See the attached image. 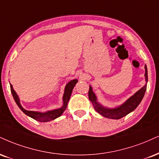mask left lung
I'll return each instance as SVG.
<instances>
[{
	"instance_id": "left-lung-1",
	"label": "left lung",
	"mask_w": 159,
	"mask_h": 159,
	"mask_svg": "<svg viewBox=\"0 0 159 159\" xmlns=\"http://www.w3.org/2000/svg\"><path fill=\"white\" fill-rule=\"evenodd\" d=\"M145 78H146V81H147L148 78H147V66H145ZM147 85H145L144 87L139 89L136 93H135L133 96L128 99L124 104H122L119 107L115 109H107L101 106L96 101V96L93 92L91 87H89L88 95H89V100L93 104L95 110L98 113H100L101 116L108 118H112V119H120V118L127 116L132 111L134 110L139 106V104H140L141 100H142L143 97H144Z\"/></svg>"
}]
</instances>
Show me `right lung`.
<instances>
[{
	"mask_svg": "<svg viewBox=\"0 0 159 159\" xmlns=\"http://www.w3.org/2000/svg\"><path fill=\"white\" fill-rule=\"evenodd\" d=\"M77 82H78V80L75 79V80H72V81H71L70 82H69L67 84H66V87H65L64 97H63L64 105H63L62 107L60 109H58V110H55L49 111V112H43V113H42V112H33V111H28L23 108L22 106L20 104V101H19L18 95L16 94L15 91L13 89L12 85L11 84H10V89H11V93H12L13 98H14L17 105H18L19 108L22 110V112H24V113L26 114V116L31 117L32 118H33V119L36 120V121H41V122H45V121H51V120H54L55 118H57L62 115L63 112H64V111L66 110V106H67V103L70 98V95H71L72 89H73L75 85L76 84Z\"/></svg>",
	"mask_w": 159,
	"mask_h": 159,
	"instance_id": "1",
	"label": "right lung"
}]
</instances>
